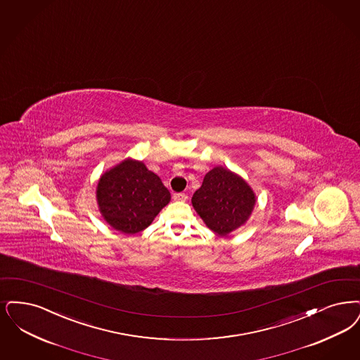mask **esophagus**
<instances>
[{"label": "esophagus", "mask_w": 360, "mask_h": 360, "mask_svg": "<svg viewBox=\"0 0 360 360\" xmlns=\"http://www.w3.org/2000/svg\"><path fill=\"white\" fill-rule=\"evenodd\" d=\"M174 201H186L187 195L185 193H175L173 195Z\"/></svg>", "instance_id": "esophagus-1"}]
</instances>
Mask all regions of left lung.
Returning a JSON list of instances; mask_svg holds the SVG:
<instances>
[{"label": "left lung", "instance_id": "8db88e82", "mask_svg": "<svg viewBox=\"0 0 360 360\" xmlns=\"http://www.w3.org/2000/svg\"><path fill=\"white\" fill-rule=\"evenodd\" d=\"M191 203L210 231L228 236L248 221L256 205V195L240 175L217 166L205 175Z\"/></svg>", "mask_w": 360, "mask_h": 360}]
</instances>
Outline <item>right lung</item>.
Segmentation results:
<instances>
[{"mask_svg": "<svg viewBox=\"0 0 360 360\" xmlns=\"http://www.w3.org/2000/svg\"><path fill=\"white\" fill-rule=\"evenodd\" d=\"M170 198L158 175L135 159H124L107 170L96 187L101 216L124 234L139 233L151 225Z\"/></svg>", "mask_w": 360, "mask_h": 360, "instance_id": "add662e5", "label": "right lung"}]
</instances>
